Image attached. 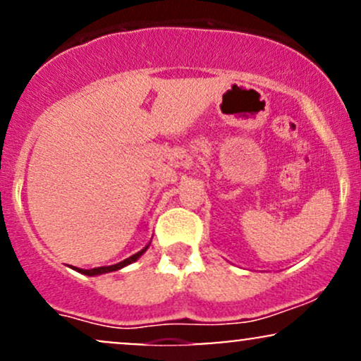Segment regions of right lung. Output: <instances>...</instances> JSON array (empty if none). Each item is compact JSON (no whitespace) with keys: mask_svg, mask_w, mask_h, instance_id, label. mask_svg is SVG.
I'll return each instance as SVG.
<instances>
[{"mask_svg":"<svg viewBox=\"0 0 361 361\" xmlns=\"http://www.w3.org/2000/svg\"><path fill=\"white\" fill-rule=\"evenodd\" d=\"M147 247H149V244L146 247H144V250H140L139 252H135V255H132L130 258H127V259H123V261H120V263H117V264H111V267H100V268H91V270H81V268H74V270L76 271H80V273H82V275H88V276H94V275H102V273H110V271H117V270H120V268H123V267H127V264H130V263H134V261H137L140 256L144 255V252L147 251Z\"/></svg>","mask_w":361,"mask_h":361,"instance_id":"add662e5","label":"right lung"}]
</instances>
